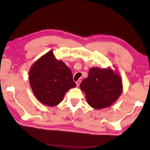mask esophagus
<instances>
[{
  "label": "esophagus",
  "mask_w": 150,
  "mask_h": 150,
  "mask_svg": "<svg viewBox=\"0 0 150 150\" xmlns=\"http://www.w3.org/2000/svg\"><path fill=\"white\" fill-rule=\"evenodd\" d=\"M80 82H81V81H80V80H78V81L76 82V85H77V86H79L80 84Z\"/></svg>",
  "instance_id": "obj_1"
}]
</instances>
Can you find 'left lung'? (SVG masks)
I'll list each match as a JSON object with an SVG mask.
<instances>
[{
  "label": "left lung",
  "instance_id": "1",
  "mask_svg": "<svg viewBox=\"0 0 150 150\" xmlns=\"http://www.w3.org/2000/svg\"><path fill=\"white\" fill-rule=\"evenodd\" d=\"M80 88L87 102L96 109H104L114 103L122 92L121 78L111 69H90L88 78L82 80Z\"/></svg>",
  "mask_w": 150,
  "mask_h": 150
}]
</instances>
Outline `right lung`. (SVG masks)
I'll list each match as a JSON object with an SVG mask.
<instances>
[{
  "instance_id": "add662e5",
  "label": "right lung",
  "mask_w": 150,
  "mask_h": 150,
  "mask_svg": "<svg viewBox=\"0 0 150 150\" xmlns=\"http://www.w3.org/2000/svg\"><path fill=\"white\" fill-rule=\"evenodd\" d=\"M29 79L36 98L50 107L61 103L66 92L76 86L71 70L63 62L55 58L52 51L33 64Z\"/></svg>"
}]
</instances>
